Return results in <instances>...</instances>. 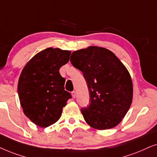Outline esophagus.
Here are the masks:
<instances>
[{
    "mask_svg": "<svg viewBox=\"0 0 157 157\" xmlns=\"http://www.w3.org/2000/svg\"><path fill=\"white\" fill-rule=\"evenodd\" d=\"M72 98H74L76 97V92L72 91Z\"/></svg>",
    "mask_w": 157,
    "mask_h": 157,
    "instance_id": "esophagus-1",
    "label": "esophagus"
}]
</instances>
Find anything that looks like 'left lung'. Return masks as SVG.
I'll list each match as a JSON object with an SVG mask.
<instances>
[{
    "label": "left lung",
    "instance_id": "left-lung-1",
    "mask_svg": "<svg viewBox=\"0 0 157 157\" xmlns=\"http://www.w3.org/2000/svg\"><path fill=\"white\" fill-rule=\"evenodd\" d=\"M71 63L83 73L90 92L88 107L81 108L92 128L105 130L123 120L133 100V83L124 64L111 51L90 46L73 52Z\"/></svg>",
    "mask_w": 157,
    "mask_h": 157
}]
</instances>
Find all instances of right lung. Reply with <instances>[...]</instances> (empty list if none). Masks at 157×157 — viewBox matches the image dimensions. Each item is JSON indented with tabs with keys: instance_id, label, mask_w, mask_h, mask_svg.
Here are the masks:
<instances>
[{
	"instance_id": "1",
	"label": "right lung",
	"mask_w": 157,
	"mask_h": 157,
	"mask_svg": "<svg viewBox=\"0 0 157 157\" xmlns=\"http://www.w3.org/2000/svg\"><path fill=\"white\" fill-rule=\"evenodd\" d=\"M70 54L69 50L47 48L33 56L21 73L18 82L21 105L25 116L38 126L46 128L57 122L72 98L64 90L65 79L59 74Z\"/></svg>"
}]
</instances>
